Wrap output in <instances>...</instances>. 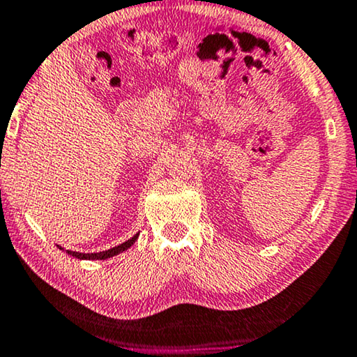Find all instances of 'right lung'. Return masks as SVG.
<instances>
[{"label": "right lung", "instance_id": "1", "mask_svg": "<svg viewBox=\"0 0 357 357\" xmlns=\"http://www.w3.org/2000/svg\"><path fill=\"white\" fill-rule=\"evenodd\" d=\"M138 236H139V234H135V236L131 237L130 241L120 243V245H116V247L110 248V250H105V252H99V253H79V252L66 250V253H68V255L77 258V260H107V258L115 257V255H119V253H121V252L128 250V248L136 242V238H138ZM58 247H60V245H58ZM61 250H65V248H61Z\"/></svg>", "mask_w": 357, "mask_h": 357}]
</instances>
